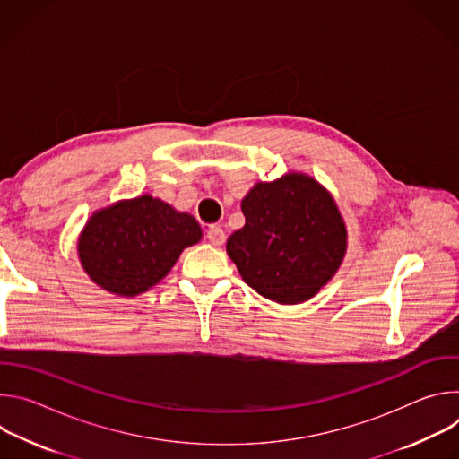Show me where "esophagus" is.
I'll use <instances>...</instances> for the list:
<instances>
[{"mask_svg": "<svg viewBox=\"0 0 459 459\" xmlns=\"http://www.w3.org/2000/svg\"><path fill=\"white\" fill-rule=\"evenodd\" d=\"M207 238H209V241H211L212 245H216V247L223 245L225 239H227L225 230H223L221 227H218V225H212V227L207 230Z\"/></svg>", "mask_w": 459, "mask_h": 459, "instance_id": "34e87169", "label": "esophagus"}]
</instances>
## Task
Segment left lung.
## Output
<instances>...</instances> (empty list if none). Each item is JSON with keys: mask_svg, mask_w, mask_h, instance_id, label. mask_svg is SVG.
<instances>
[{"mask_svg": "<svg viewBox=\"0 0 459 459\" xmlns=\"http://www.w3.org/2000/svg\"><path fill=\"white\" fill-rule=\"evenodd\" d=\"M245 225L227 239L243 281L264 298L296 305L314 298L340 271L347 225L317 179L287 172L257 181L241 200Z\"/></svg>", "mask_w": 459, "mask_h": 459, "instance_id": "8db88e82", "label": "left lung"}]
</instances>
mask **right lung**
<instances>
[{"label":"right lung","instance_id":"right-lung-1","mask_svg":"<svg viewBox=\"0 0 459 459\" xmlns=\"http://www.w3.org/2000/svg\"><path fill=\"white\" fill-rule=\"evenodd\" d=\"M202 236L194 216L143 194L92 212L76 248L85 274L100 289L134 298L160 283Z\"/></svg>","mask_w":459,"mask_h":459}]
</instances>
